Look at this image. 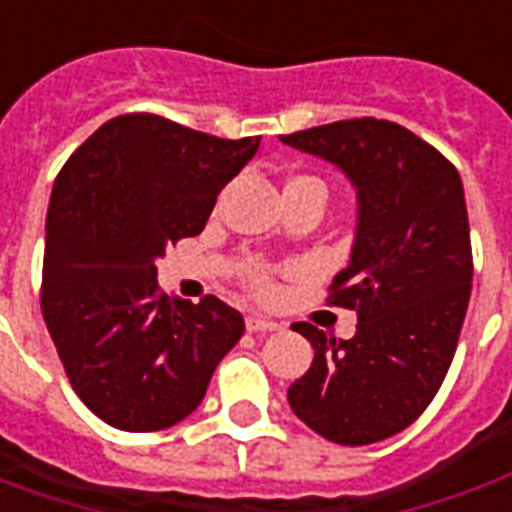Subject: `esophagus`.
Returning <instances> with one entry per match:
<instances>
[{
	"instance_id": "34e87169",
	"label": "esophagus",
	"mask_w": 512,
	"mask_h": 512,
	"mask_svg": "<svg viewBox=\"0 0 512 512\" xmlns=\"http://www.w3.org/2000/svg\"><path fill=\"white\" fill-rule=\"evenodd\" d=\"M282 326L274 321H268V318H260V315H249L246 318V332L252 334H266V332H279Z\"/></svg>"
}]
</instances>
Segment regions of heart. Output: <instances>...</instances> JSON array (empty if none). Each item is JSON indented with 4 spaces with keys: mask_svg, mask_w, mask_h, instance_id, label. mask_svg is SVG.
<instances>
[{
    "mask_svg": "<svg viewBox=\"0 0 512 512\" xmlns=\"http://www.w3.org/2000/svg\"><path fill=\"white\" fill-rule=\"evenodd\" d=\"M293 180H315V178H293ZM249 285H252V290L260 293V296L271 293V279H268L266 271H255V274L249 277Z\"/></svg>",
    "mask_w": 512,
    "mask_h": 512,
    "instance_id": "b5f03b06",
    "label": "heart"
}]
</instances>
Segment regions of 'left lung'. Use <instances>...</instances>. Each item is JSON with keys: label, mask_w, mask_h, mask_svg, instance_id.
I'll use <instances>...</instances> for the list:
<instances>
[{"label": "left lung", "mask_w": 512, "mask_h": 512, "mask_svg": "<svg viewBox=\"0 0 512 512\" xmlns=\"http://www.w3.org/2000/svg\"><path fill=\"white\" fill-rule=\"evenodd\" d=\"M282 142L343 169L359 200L351 263L329 288V304L356 312V334L334 340L293 323L315 359L290 384L288 403L334 444L389 439L430 406L458 348L472 293L461 175L425 139L376 117Z\"/></svg>", "instance_id": "obj_1"}]
</instances>
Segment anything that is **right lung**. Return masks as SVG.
I'll use <instances>...</instances> for the list:
<instances>
[{
    "label": "right lung",
    "instance_id": "1",
    "mask_svg": "<svg viewBox=\"0 0 512 512\" xmlns=\"http://www.w3.org/2000/svg\"><path fill=\"white\" fill-rule=\"evenodd\" d=\"M260 136L219 139L120 115L73 153L51 191L40 310L82 403L106 425L164 430L200 406L244 334L241 312L158 290L156 260L200 235Z\"/></svg>",
    "mask_w": 512,
    "mask_h": 512
}]
</instances>
